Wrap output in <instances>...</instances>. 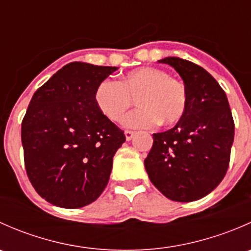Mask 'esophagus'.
Wrapping results in <instances>:
<instances>
[{
	"label": "esophagus",
	"instance_id": "34e87169",
	"mask_svg": "<svg viewBox=\"0 0 251 251\" xmlns=\"http://www.w3.org/2000/svg\"><path fill=\"white\" fill-rule=\"evenodd\" d=\"M133 136H135V132H132V131H125L126 141H131L133 138Z\"/></svg>",
	"mask_w": 251,
	"mask_h": 251
}]
</instances>
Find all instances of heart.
Masks as SVG:
<instances>
[{
	"instance_id": "obj_1",
	"label": "heart",
	"mask_w": 251,
	"mask_h": 251,
	"mask_svg": "<svg viewBox=\"0 0 251 251\" xmlns=\"http://www.w3.org/2000/svg\"><path fill=\"white\" fill-rule=\"evenodd\" d=\"M93 98L100 113L114 123L123 120L136 100L140 108L124 120L128 128H151L159 123L174 125L188 108L184 83L165 70L151 67L131 70L120 81L105 78L97 86Z\"/></svg>"
}]
</instances>
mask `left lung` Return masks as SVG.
<instances>
[{"instance_id":"8db88e82","label":"left lung","mask_w":251,"mask_h":251,"mask_svg":"<svg viewBox=\"0 0 251 251\" xmlns=\"http://www.w3.org/2000/svg\"><path fill=\"white\" fill-rule=\"evenodd\" d=\"M159 62L182 77L188 108L175 127L154 133L144 166L166 198L198 201L219 186L228 169L234 138L231 108L221 86L201 67L178 57Z\"/></svg>"}]
</instances>
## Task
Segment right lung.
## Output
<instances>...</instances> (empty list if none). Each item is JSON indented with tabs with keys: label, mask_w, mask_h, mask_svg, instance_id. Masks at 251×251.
Returning <instances> with one entry per match:
<instances>
[{
	"label": "right lung",
	"mask_w": 251,
	"mask_h": 251,
	"mask_svg": "<svg viewBox=\"0 0 251 251\" xmlns=\"http://www.w3.org/2000/svg\"><path fill=\"white\" fill-rule=\"evenodd\" d=\"M116 67L73 62L32 96L22 121L27 177L48 203L77 209L107 187L124 131L95 103V91Z\"/></svg>",
	"instance_id": "right-lung-1"
}]
</instances>
